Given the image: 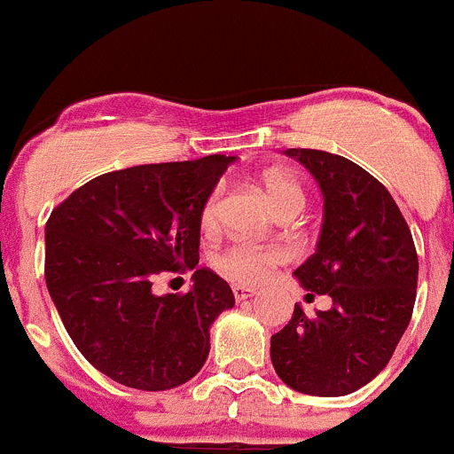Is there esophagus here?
I'll return each instance as SVG.
<instances>
[{"label":"esophagus","instance_id":"obj_1","mask_svg":"<svg viewBox=\"0 0 454 454\" xmlns=\"http://www.w3.org/2000/svg\"><path fill=\"white\" fill-rule=\"evenodd\" d=\"M232 294H235L237 301H244V299L254 297V294H257V288H253V286L237 284V286H232Z\"/></svg>","mask_w":454,"mask_h":454}]
</instances>
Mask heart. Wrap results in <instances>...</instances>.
Returning <instances> with one entry per match:
<instances>
[{"mask_svg": "<svg viewBox=\"0 0 454 454\" xmlns=\"http://www.w3.org/2000/svg\"><path fill=\"white\" fill-rule=\"evenodd\" d=\"M263 191H266L268 201L277 213L286 208H301L303 206V191L293 177L284 173H270L263 175ZM219 215V191H213L208 200L201 206L200 222L204 228H213L217 223ZM284 254L275 248H262V246L248 244V241H237V244L228 246L217 254V268L235 281H259L268 275L270 266H275Z\"/></svg>", "mask_w": 454, "mask_h": 454, "instance_id": "obj_1", "label": "heart"}]
</instances>
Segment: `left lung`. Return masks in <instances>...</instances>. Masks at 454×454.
I'll list each match as a JSON object with an SVG mask.
<instances>
[{
    "mask_svg": "<svg viewBox=\"0 0 454 454\" xmlns=\"http://www.w3.org/2000/svg\"><path fill=\"white\" fill-rule=\"evenodd\" d=\"M324 195L317 248L294 279L333 306L306 317L294 303L272 334L270 359L286 386L315 397H344L375 380L406 333L417 294L411 228L384 184L355 161L325 151L288 148Z\"/></svg>",
    "mask_w": 454,
    "mask_h": 454,
    "instance_id": "left-lung-1",
    "label": "left lung"
}]
</instances>
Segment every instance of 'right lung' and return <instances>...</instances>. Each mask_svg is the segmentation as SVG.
<instances>
[{"mask_svg": "<svg viewBox=\"0 0 454 454\" xmlns=\"http://www.w3.org/2000/svg\"><path fill=\"white\" fill-rule=\"evenodd\" d=\"M237 157L146 164L90 179L46 223V286L79 353L113 381L170 390L201 371L210 325L235 306L200 263L201 206ZM195 270L186 295H155L160 271Z\"/></svg>", "mask_w": 454, "mask_h": 454, "instance_id": "right-lung-1", "label": "right lung"}]
</instances>
